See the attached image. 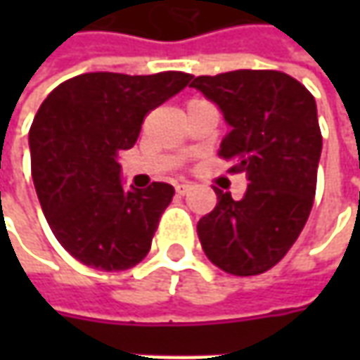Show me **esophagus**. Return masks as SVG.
Masks as SVG:
<instances>
[{
  "label": "esophagus",
  "mask_w": 360,
  "mask_h": 360,
  "mask_svg": "<svg viewBox=\"0 0 360 360\" xmlns=\"http://www.w3.org/2000/svg\"><path fill=\"white\" fill-rule=\"evenodd\" d=\"M190 184L188 182H180V184H176V192L180 194V196H184V194H188L190 192Z\"/></svg>",
  "instance_id": "1"
}]
</instances>
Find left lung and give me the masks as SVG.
Segmentation results:
<instances>
[{"mask_svg":"<svg viewBox=\"0 0 360 360\" xmlns=\"http://www.w3.org/2000/svg\"><path fill=\"white\" fill-rule=\"evenodd\" d=\"M190 86L222 112L230 131L218 154L248 180L242 200L216 192V208L198 222L202 250L229 274L266 272L311 214L323 150L316 102L300 82L274 70L200 76Z\"/></svg>","mask_w":360,"mask_h":360,"instance_id":"1","label":"left lung"}]
</instances>
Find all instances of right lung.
<instances>
[{
    "mask_svg": "<svg viewBox=\"0 0 360 360\" xmlns=\"http://www.w3.org/2000/svg\"><path fill=\"white\" fill-rule=\"evenodd\" d=\"M190 79L91 72L60 84L39 105L30 130L35 192L51 232L82 264L114 272L148 255L174 188H126L118 156L136 144L146 114Z\"/></svg>",
    "mask_w": 360,
    "mask_h": 360,
    "instance_id": "1",
    "label": "right lung"
}]
</instances>
